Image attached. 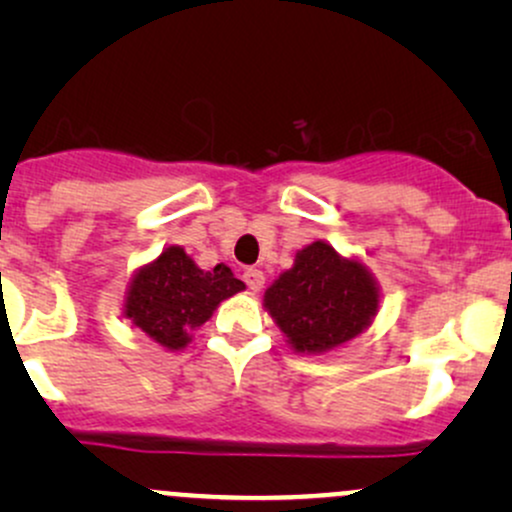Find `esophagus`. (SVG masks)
I'll list each match as a JSON object with an SVG mask.
<instances>
[{
	"instance_id": "1",
	"label": "esophagus",
	"mask_w": 512,
	"mask_h": 512,
	"mask_svg": "<svg viewBox=\"0 0 512 512\" xmlns=\"http://www.w3.org/2000/svg\"><path fill=\"white\" fill-rule=\"evenodd\" d=\"M243 281L248 284L250 291H260L264 286V274L260 272V269H245L243 272Z\"/></svg>"
}]
</instances>
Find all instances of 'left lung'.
<instances>
[{"instance_id":"1","label":"left lung","mask_w":512,"mask_h":512,"mask_svg":"<svg viewBox=\"0 0 512 512\" xmlns=\"http://www.w3.org/2000/svg\"><path fill=\"white\" fill-rule=\"evenodd\" d=\"M264 305L293 349L320 354L366 330L378 310V289L363 264L342 260L317 240L269 286Z\"/></svg>"}]
</instances>
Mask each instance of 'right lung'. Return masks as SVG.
Listing matches in <instances>:
<instances>
[{"label":"right lung","mask_w":512,"mask_h":512,"mask_svg":"<svg viewBox=\"0 0 512 512\" xmlns=\"http://www.w3.org/2000/svg\"><path fill=\"white\" fill-rule=\"evenodd\" d=\"M245 284L226 264L199 269L185 250L173 245L149 267L139 269L127 291L125 315L168 349H182L187 332L204 325L223 298L243 291Z\"/></svg>","instance_id":"obj_1"}]
</instances>
